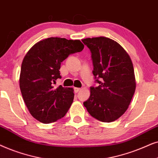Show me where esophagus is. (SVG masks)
<instances>
[{"label":"esophagus","mask_w":158,"mask_h":158,"mask_svg":"<svg viewBox=\"0 0 158 158\" xmlns=\"http://www.w3.org/2000/svg\"><path fill=\"white\" fill-rule=\"evenodd\" d=\"M80 88H77V87H75L74 88V92H75V93H77L78 92H79L80 91Z\"/></svg>","instance_id":"esophagus-1"}]
</instances>
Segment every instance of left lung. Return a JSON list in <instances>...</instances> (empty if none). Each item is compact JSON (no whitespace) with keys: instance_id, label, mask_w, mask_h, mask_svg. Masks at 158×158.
I'll return each instance as SVG.
<instances>
[{"instance_id":"obj_1","label":"left lung","mask_w":158,"mask_h":158,"mask_svg":"<svg viewBox=\"0 0 158 158\" xmlns=\"http://www.w3.org/2000/svg\"><path fill=\"white\" fill-rule=\"evenodd\" d=\"M81 41L91 52L92 73L99 84L98 87H90V96L84 106L94 118L107 123L114 121L127 111L135 92L131 58L117 42L108 37Z\"/></svg>"}]
</instances>
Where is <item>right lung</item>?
Instances as JSON below:
<instances>
[{
  "mask_svg": "<svg viewBox=\"0 0 158 158\" xmlns=\"http://www.w3.org/2000/svg\"><path fill=\"white\" fill-rule=\"evenodd\" d=\"M79 40L49 37L34 45L23 59L19 86L23 99L32 116L44 123L58 121L68 112L73 100L72 88L60 85L61 62L70 54L81 52Z\"/></svg>",
  "mask_w": 158,
  "mask_h": 158,
  "instance_id": "1",
  "label": "right lung"
}]
</instances>
